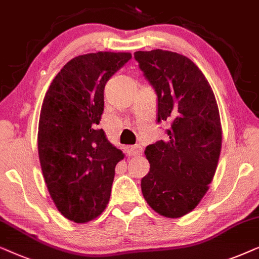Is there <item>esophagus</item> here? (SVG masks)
<instances>
[{
  "instance_id": "esophagus-1",
  "label": "esophagus",
  "mask_w": 259,
  "mask_h": 259,
  "mask_svg": "<svg viewBox=\"0 0 259 259\" xmlns=\"http://www.w3.org/2000/svg\"><path fill=\"white\" fill-rule=\"evenodd\" d=\"M126 154L129 155V156H136V155H140L142 153V148L140 146H129L126 147Z\"/></svg>"
}]
</instances>
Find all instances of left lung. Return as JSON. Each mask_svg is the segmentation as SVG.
I'll return each mask as SVG.
<instances>
[{"mask_svg":"<svg viewBox=\"0 0 259 259\" xmlns=\"http://www.w3.org/2000/svg\"><path fill=\"white\" fill-rule=\"evenodd\" d=\"M141 71L157 95V122H168L165 140L146 148L150 170L141 181L147 204L167 218L193 211L214 177L222 124L214 94L199 67L170 51H139Z\"/></svg>","mask_w":259,"mask_h":259,"instance_id":"1","label":"left lung"}]
</instances>
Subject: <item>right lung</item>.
Masks as SVG:
<instances>
[{
	"mask_svg": "<svg viewBox=\"0 0 259 259\" xmlns=\"http://www.w3.org/2000/svg\"><path fill=\"white\" fill-rule=\"evenodd\" d=\"M130 53L78 55L55 75L41 106L37 151L47 189L58 211L88 223L108 205L115 167L124 154L97 129L106 81Z\"/></svg>",
	"mask_w": 259,
	"mask_h": 259,
	"instance_id": "1",
	"label": "right lung"
}]
</instances>
